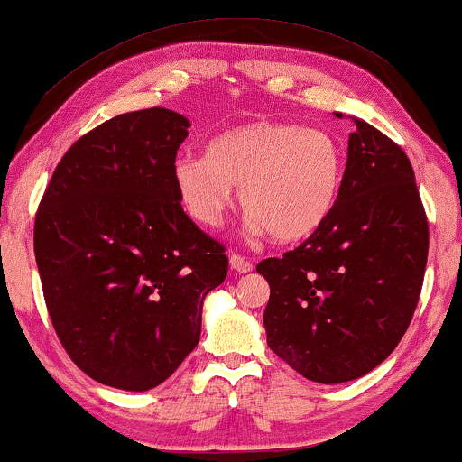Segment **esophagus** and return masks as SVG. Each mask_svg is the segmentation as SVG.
Instances as JSON below:
<instances>
[{
	"label": "esophagus",
	"mask_w": 462,
	"mask_h": 462,
	"mask_svg": "<svg viewBox=\"0 0 462 462\" xmlns=\"http://www.w3.org/2000/svg\"><path fill=\"white\" fill-rule=\"evenodd\" d=\"M229 265H231L233 272H237V273L253 272V263H250L248 259H244V256L237 254V253L229 254Z\"/></svg>",
	"instance_id": "esophagus-1"
}]
</instances>
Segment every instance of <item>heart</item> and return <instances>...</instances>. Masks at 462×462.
Returning a JSON list of instances; mask_svg holds the SVG:
<instances>
[{
	"label": "heart",
	"instance_id": "heart-1",
	"mask_svg": "<svg viewBox=\"0 0 462 462\" xmlns=\"http://www.w3.org/2000/svg\"><path fill=\"white\" fill-rule=\"evenodd\" d=\"M182 206L203 226H217L239 189L248 229L282 244L322 229L344 184V151L331 134L301 125L254 121L214 137L203 154L173 163Z\"/></svg>",
	"mask_w": 462,
	"mask_h": 462
}]
</instances>
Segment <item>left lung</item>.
Returning <instances> with one entry per match:
<instances>
[{"label":"left lung","mask_w":462,"mask_h":462,"mask_svg":"<svg viewBox=\"0 0 462 462\" xmlns=\"http://www.w3.org/2000/svg\"><path fill=\"white\" fill-rule=\"evenodd\" d=\"M352 121L333 214L299 248L256 265L269 282L263 314L269 348L320 384L356 380L397 348L429 254L410 159L382 131Z\"/></svg>","instance_id":"obj_1"}]
</instances>
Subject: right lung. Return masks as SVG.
<instances>
[{
	"label": "right lung",
	"mask_w": 462,
	"mask_h": 462,
	"mask_svg": "<svg viewBox=\"0 0 462 462\" xmlns=\"http://www.w3.org/2000/svg\"><path fill=\"white\" fill-rule=\"evenodd\" d=\"M190 123L127 112L59 161L35 214L33 250L52 327L99 384L143 393L201 335L203 299L225 282V248L180 203L173 163Z\"/></svg>",
	"instance_id": "1"
}]
</instances>
